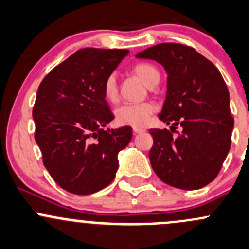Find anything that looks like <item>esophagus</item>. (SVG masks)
Instances as JSON below:
<instances>
[{"instance_id": "34e87169", "label": "esophagus", "mask_w": 249, "mask_h": 249, "mask_svg": "<svg viewBox=\"0 0 249 249\" xmlns=\"http://www.w3.org/2000/svg\"><path fill=\"white\" fill-rule=\"evenodd\" d=\"M144 132V129L140 127H133V133H135V134H138V133H142Z\"/></svg>"}]
</instances>
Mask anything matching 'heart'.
I'll use <instances>...</instances> for the list:
<instances>
[{
    "mask_svg": "<svg viewBox=\"0 0 249 249\" xmlns=\"http://www.w3.org/2000/svg\"><path fill=\"white\" fill-rule=\"evenodd\" d=\"M135 75L145 83L151 87L156 81L160 80L159 70L154 65L147 63H139L133 68ZM105 99L109 102H115L117 99V81L114 73L109 75L103 86ZM156 107L154 103L145 102L137 104H124L115 110V120L119 124L132 125V127H142L149 121L150 116L155 111Z\"/></svg>",
    "mask_w": 249,
    "mask_h": 249,
    "instance_id": "heart-1",
    "label": "heart"
}]
</instances>
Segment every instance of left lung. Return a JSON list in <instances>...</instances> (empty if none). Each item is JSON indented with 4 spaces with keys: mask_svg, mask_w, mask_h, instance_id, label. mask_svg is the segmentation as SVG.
<instances>
[{
    "mask_svg": "<svg viewBox=\"0 0 249 249\" xmlns=\"http://www.w3.org/2000/svg\"><path fill=\"white\" fill-rule=\"evenodd\" d=\"M135 56L156 60L168 73L159 117L172 127L150 129L152 169L174 188H203L218 176L231 145L233 117L223 76L211 60L186 44L160 43ZM178 125L183 130L176 137Z\"/></svg>",
    "mask_w": 249,
    "mask_h": 249,
    "instance_id": "8db88e82",
    "label": "left lung"
}]
</instances>
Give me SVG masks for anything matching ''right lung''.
<instances>
[{
    "label": "right lung",
    "instance_id": "obj_1",
    "mask_svg": "<svg viewBox=\"0 0 249 249\" xmlns=\"http://www.w3.org/2000/svg\"><path fill=\"white\" fill-rule=\"evenodd\" d=\"M128 49L83 48L42 80L33 117L35 140L52 178L64 190L90 195L116 176L117 155L132 139V128L105 127L114 115L105 100V80Z\"/></svg>",
    "mask_w": 249,
    "mask_h": 249
}]
</instances>
